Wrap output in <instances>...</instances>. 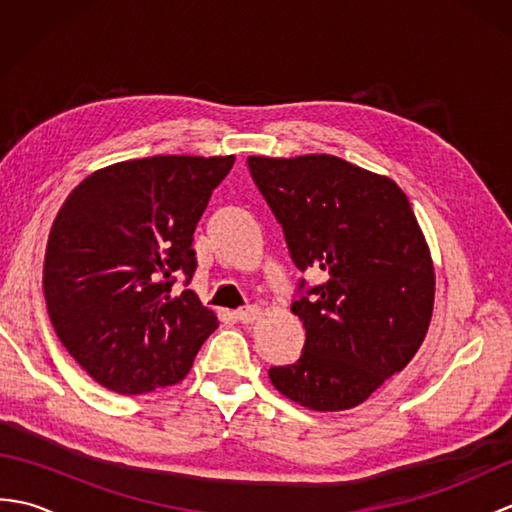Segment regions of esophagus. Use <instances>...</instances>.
Here are the masks:
<instances>
[{"mask_svg": "<svg viewBox=\"0 0 512 512\" xmlns=\"http://www.w3.org/2000/svg\"><path fill=\"white\" fill-rule=\"evenodd\" d=\"M259 312H262V310H259L257 306H246V308L235 312V319L239 323H253L259 317Z\"/></svg>", "mask_w": 512, "mask_h": 512, "instance_id": "esophagus-1", "label": "esophagus"}]
</instances>
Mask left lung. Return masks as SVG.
I'll return each mask as SVG.
<instances>
[{
    "instance_id": "8db88e82",
    "label": "left lung",
    "mask_w": 512,
    "mask_h": 512,
    "mask_svg": "<svg viewBox=\"0 0 512 512\" xmlns=\"http://www.w3.org/2000/svg\"><path fill=\"white\" fill-rule=\"evenodd\" d=\"M259 193L284 228L301 273L292 312L306 343L297 363L270 367L286 398L314 411L361 405L405 367L427 334L433 266L407 195L389 178L336 156H250Z\"/></svg>"
}]
</instances>
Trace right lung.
Returning <instances> with one entry per match:
<instances>
[{
	"instance_id": "obj_1",
	"label": "right lung",
	"mask_w": 512,
	"mask_h": 512,
	"mask_svg": "<svg viewBox=\"0 0 512 512\" xmlns=\"http://www.w3.org/2000/svg\"><path fill=\"white\" fill-rule=\"evenodd\" d=\"M235 156H154L92 173L63 202L43 262L52 328L96 383H178L215 328L191 284L193 233ZM184 276L176 298L170 288Z\"/></svg>"
}]
</instances>
